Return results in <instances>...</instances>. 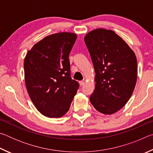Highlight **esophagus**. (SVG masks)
I'll use <instances>...</instances> for the list:
<instances>
[{"label":"esophagus","mask_w":153,"mask_h":153,"mask_svg":"<svg viewBox=\"0 0 153 153\" xmlns=\"http://www.w3.org/2000/svg\"><path fill=\"white\" fill-rule=\"evenodd\" d=\"M79 83V85H80V86H82L84 84V81H80Z\"/></svg>","instance_id":"obj_1"}]
</instances>
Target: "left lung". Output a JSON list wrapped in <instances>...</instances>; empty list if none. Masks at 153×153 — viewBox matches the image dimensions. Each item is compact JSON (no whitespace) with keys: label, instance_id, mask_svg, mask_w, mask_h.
<instances>
[{"label":"left lung","instance_id":"8db88e82","mask_svg":"<svg viewBox=\"0 0 153 153\" xmlns=\"http://www.w3.org/2000/svg\"><path fill=\"white\" fill-rule=\"evenodd\" d=\"M84 41L96 74L90 102L100 113L111 115L121 109L132 94L137 79L136 55L112 30H94Z\"/></svg>","mask_w":153,"mask_h":153}]
</instances>
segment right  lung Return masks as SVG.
Returning a JSON list of instances; mask_svg holds the SVG:
<instances>
[{
  "mask_svg": "<svg viewBox=\"0 0 153 153\" xmlns=\"http://www.w3.org/2000/svg\"><path fill=\"white\" fill-rule=\"evenodd\" d=\"M76 33L61 32L45 37L27 52L24 60L25 86L36 108L48 117L69 111L79 88L71 77L69 56Z\"/></svg>",
  "mask_w": 153,
  "mask_h": 153,
  "instance_id": "1",
  "label": "right lung"
}]
</instances>
